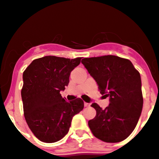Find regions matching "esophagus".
Returning a JSON list of instances; mask_svg holds the SVG:
<instances>
[{"label":"esophagus","instance_id":"1","mask_svg":"<svg viewBox=\"0 0 159 159\" xmlns=\"http://www.w3.org/2000/svg\"><path fill=\"white\" fill-rule=\"evenodd\" d=\"M90 106V104H89V103H86L84 102V107H88Z\"/></svg>","mask_w":159,"mask_h":159}]
</instances>
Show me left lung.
Wrapping results in <instances>:
<instances>
[{
  "instance_id": "obj_1",
  "label": "left lung",
  "mask_w": 159,
  "mask_h": 159,
  "mask_svg": "<svg viewBox=\"0 0 159 159\" xmlns=\"http://www.w3.org/2000/svg\"><path fill=\"white\" fill-rule=\"evenodd\" d=\"M81 63L95 80L101 94L110 97L104 110L91 105L96 116L88 121L95 137L109 143L124 140L136 127L143 107L140 73L128 59L104 55L82 59Z\"/></svg>"
}]
</instances>
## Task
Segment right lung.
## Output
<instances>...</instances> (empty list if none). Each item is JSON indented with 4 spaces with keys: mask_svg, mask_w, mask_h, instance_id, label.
<instances>
[{
    "mask_svg": "<svg viewBox=\"0 0 159 159\" xmlns=\"http://www.w3.org/2000/svg\"><path fill=\"white\" fill-rule=\"evenodd\" d=\"M81 59L44 56L34 60L23 73L25 119L32 133L43 142L53 143L63 139L72 117L84 109L81 98L68 102L60 94Z\"/></svg>",
    "mask_w": 159,
    "mask_h": 159,
    "instance_id": "1",
    "label": "right lung"
}]
</instances>
